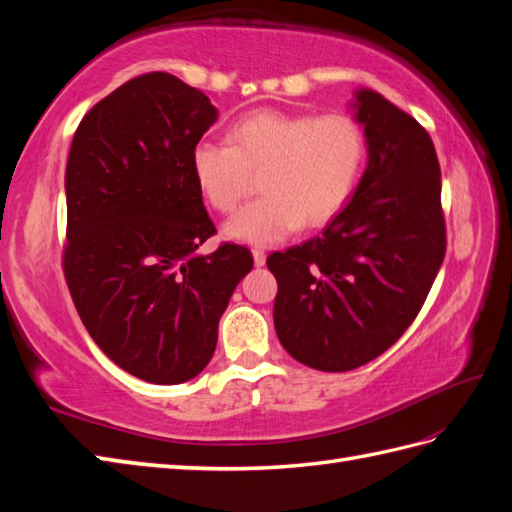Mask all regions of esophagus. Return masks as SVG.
Masks as SVG:
<instances>
[{"instance_id":"1","label":"esophagus","mask_w":512,"mask_h":512,"mask_svg":"<svg viewBox=\"0 0 512 512\" xmlns=\"http://www.w3.org/2000/svg\"><path fill=\"white\" fill-rule=\"evenodd\" d=\"M253 259H255V266H264L266 264V250L264 248H253Z\"/></svg>"}]
</instances>
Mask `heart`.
<instances>
[{
  "label": "heart",
  "mask_w": 512,
  "mask_h": 512,
  "mask_svg": "<svg viewBox=\"0 0 512 512\" xmlns=\"http://www.w3.org/2000/svg\"><path fill=\"white\" fill-rule=\"evenodd\" d=\"M228 143L200 140L191 173L215 211L233 213L259 176L264 195L246 206L224 235L246 244H275L301 224H328L352 198L365 160V134L343 112L308 114L264 107L228 127Z\"/></svg>",
  "instance_id": "heart-1"
}]
</instances>
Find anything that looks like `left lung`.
Returning a JSON list of instances; mask_svg holds the SVG:
<instances>
[{"label":"left lung","instance_id":"left-lung-1","mask_svg":"<svg viewBox=\"0 0 512 512\" xmlns=\"http://www.w3.org/2000/svg\"><path fill=\"white\" fill-rule=\"evenodd\" d=\"M367 167L323 233L273 253L275 330L286 352L321 372H350L394 345L447 253L436 147L416 118L358 90Z\"/></svg>","mask_w":512,"mask_h":512}]
</instances>
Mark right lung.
<instances>
[{
  "mask_svg": "<svg viewBox=\"0 0 512 512\" xmlns=\"http://www.w3.org/2000/svg\"><path fill=\"white\" fill-rule=\"evenodd\" d=\"M215 121L204 92L149 72L96 103L72 138L65 281L94 343L154 385L184 383L209 365L217 323L253 268L246 246L195 253L215 226L191 149Z\"/></svg>",
  "mask_w": 512,
  "mask_h": 512,
  "instance_id": "obj_1",
  "label": "right lung"
}]
</instances>
